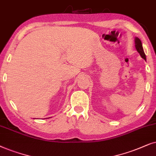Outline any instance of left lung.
I'll list each match as a JSON object with an SVG mask.
<instances>
[{
  "instance_id": "8db88e82",
  "label": "left lung",
  "mask_w": 156,
  "mask_h": 156,
  "mask_svg": "<svg viewBox=\"0 0 156 156\" xmlns=\"http://www.w3.org/2000/svg\"><path fill=\"white\" fill-rule=\"evenodd\" d=\"M135 47H136L137 51L140 55V56L144 60H146V54L144 53V51H143L142 43H141V41L138 38H135Z\"/></svg>"
}]
</instances>
